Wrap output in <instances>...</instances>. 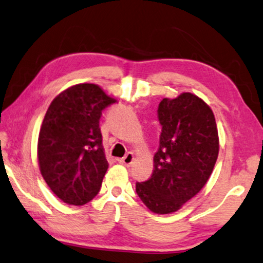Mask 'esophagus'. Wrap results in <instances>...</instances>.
Segmentation results:
<instances>
[{"mask_svg": "<svg viewBox=\"0 0 263 263\" xmlns=\"http://www.w3.org/2000/svg\"><path fill=\"white\" fill-rule=\"evenodd\" d=\"M133 159H135V154H133V152H127L126 156L122 158V159H119L118 161L120 164H123L128 167V166H131V164L133 162Z\"/></svg>", "mask_w": 263, "mask_h": 263, "instance_id": "1", "label": "esophagus"}]
</instances>
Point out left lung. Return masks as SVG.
Returning a JSON list of instances; mask_svg holds the SVG:
<instances>
[{"mask_svg":"<svg viewBox=\"0 0 263 263\" xmlns=\"http://www.w3.org/2000/svg\"><path fill=\"white\" fill-rule=\"evenodd\" d=\"M162 126L153 172L136 192L149 211L171 214L195 197L213 172L219 135L213 111L191 92L164 98L158 107Z\"/></svg>","mask_w":263,"mask_h":263,"instance_id":"8db88e82","label":"left lung"}]
</instances>
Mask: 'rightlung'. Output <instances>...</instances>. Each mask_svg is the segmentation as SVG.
Segmentation results:
<instances>
[{"instance_id":"obj_1","label":"right lung","mask_w":263,"mask_h":263,"mask_svg":"<svg viewBox=\"0 0 263 263\" xmlns=\"http://www.w3.org/2000/svg\"><path fill=\"white\" fill-rule=\"evenodd\" d=\"M101 86L83 83L56 96L42 123L37 158L43 179L68 205L82 206L101 190L109 164L99 119L116 103Z\"/></svg>"}]
</instances>
